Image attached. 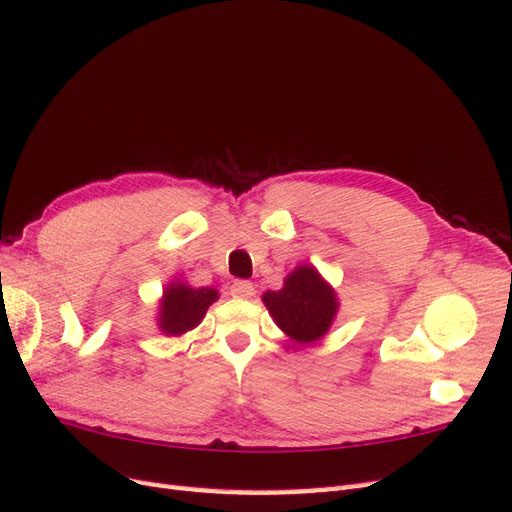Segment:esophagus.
I'll list each match as a JSON object with an SVG mask.
<instances>
[{
  "label": "esophagus",
  "instance_id": "esophagus-1",
  "mask_svg": "<svg viewBox=\"0 0 512 512\" xmlns=\"http://www.w3.org/2000/svg\"><path fill=\"white\" fill-rule=\"evenodd\" d=\"M254 292H256L254 284L247 282V280H235L230 286V294H232V297H237V299H252Z\"/></svg>",
  "mask_w": 512,
  "mask_h": 512
}]
</instances>
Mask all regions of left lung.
<instances>
[{
    "label": "left lung",
    "mask_w": 512,
    "mask_h": 512,
    "mask_svg": "<svg viewBox=\"0 0 512 512\" xmlns=\"http://www.w3.org/2000/svg\"><path fill=\"white\" fill-rule=\"evenodd\" d=\"M262 301L273 320L294 342H316L329 331L337 312L335 292L322 282L314 267L294 269L277 292H265Z\"/></svg>",
    "instance_id": "1"
}]
</instances>
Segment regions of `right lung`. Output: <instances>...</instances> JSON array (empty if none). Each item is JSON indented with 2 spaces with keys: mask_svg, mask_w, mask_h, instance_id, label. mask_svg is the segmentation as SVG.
<instances>
[{
  "mask_svg": "<svg viewBox=\"0 0 512 512\" xmlns=\"http://www.w3.org/2000/svg\"><path fill=\"white\" fill-rule=\"evenodd\" d=\"M218 299L213 288H190L183 284H170L162 299L160 329L166 335H181L194 329L203 320L207 307Z\"/></svg>",
  "mask_w": 512,
  "mask_h": 512,
  "instance_id": "1",
  "label": "right lung"
}]
</instances>
